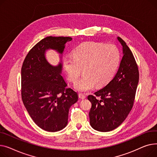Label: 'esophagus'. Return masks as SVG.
Masks as SVG:
<instances>
[{"instance_id": "1", "label": "esophagus", "mask_w": 157, "mask_h": 157, "mask_svg": "<svg viewBox=\"0 0 157 157\" xmlns=\"http://www.w3.org/2000/svg\"><path fill=\"white\" fill-rule=\"evenodd\" d=\"M78 97L80 99H84L86 98V96L85 95H84L83 94H81V93L78 94Z\"/></svg>"}]
</instances>
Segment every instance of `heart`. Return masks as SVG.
Wrapping results in <instances>:
<instances>
[{
  "label": "heart",
  "mask_w": 157,
  "mask_h": 157,
  "mask_svg": "<svg viewBox=\"0 0 157 157\" xmlns=\"http://www.w3.org/2000/svg\"><path fill=\"white\" fill-rule=\"evenodd\" d=\"M121 52L116 45L87 42L78 46L73 56L63 59V67L69 80L75 82L82 73L83 76L73 86L80 92L93 89L96 85L103 87L112 80L121 63Z\"/></svg>",
  "instance_id": "b5f03b06"
}]
</instances>
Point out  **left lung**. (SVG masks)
Returning a JSON list of instances; mask_svg holds the SVG:
<instances>
[{"label":"left lung","instance_id":"obj_1","mask_svg":"<svg viewBox=\"0 0 157 157\" xmlns=\"http://www.w3.org/2000/svg\"><path fill=\"white\" fill-rule=\"evenodd\" d=\"M117 40L122 45L123 57L116 75L105 87L87 97L92 103L90 124L100 132L112 131L125 121L132 108L139 82L132 52L121 38Z\"/></svg>","mask_w":157,"mask_h":157}]
</instances>
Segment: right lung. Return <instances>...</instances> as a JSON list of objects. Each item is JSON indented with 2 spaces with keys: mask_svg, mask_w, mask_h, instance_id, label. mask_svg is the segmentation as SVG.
<instances>
[{
  "mask_svg": "<svg viewBox=\"0 0 157 157\" xmlns=\"http://www.w3.org/2000/svg\"><path fill=\"white\" fill-rule=\"evenodd\" d=\"M72 38L47 36L28 53L21 68V98L33 122L43 130L57 132L68 124L70 108L78 101V94L61 75L62 56L65 44ZM60 54V61L53 66L46 59L47 50Z\"/></svg>",
  "mask_w": 157,
  "mask_h": 157,
  "instance_id": "1",
  "label": "right lung"
}]
</instances>
